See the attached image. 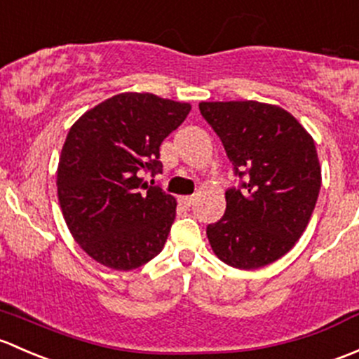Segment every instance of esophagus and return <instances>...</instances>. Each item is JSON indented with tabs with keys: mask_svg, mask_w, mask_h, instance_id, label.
Masks as SVG:
<instances>
[{
	"mask_svg": "<svg viewBox=\"0 0 359 359\" xmlns=\"http://www.w3.org/2000/svg\"><path fill=\"white\" fill-rule=\"evenodd\" d=\"M194 201H195L194 195H183V197H180V198H178L180 204H183V205H187V207L194 204Z\"/></svg>",
	"mask_w": 359,
	"mask_h": 359,
	"instance_id": "obj_1",
	"label": "esophagus"
}]
</instances>
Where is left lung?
Instances as JSON below:
<instances>
[{
    "instance_id": "1",
    "label": "left lung",
    "mask_w": 359,
    "mask_h": 359,
    "mask_svg": "<svg viewBox=\"0 0 359 359\" xmlns=\"http://www.w3.org/2000/svg\"><path fill=\"white\" fill-rule=\"evenodd\" d=\"M243 190L226 191V210L207 226L214 254L228 266L271 264L304 233L321 187L315 140L290 112L271 103L201 102Z\"/></svg>"
}]
</instances>
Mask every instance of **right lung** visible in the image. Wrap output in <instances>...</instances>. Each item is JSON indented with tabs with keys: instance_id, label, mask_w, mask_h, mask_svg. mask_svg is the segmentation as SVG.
Instances as JSON below:
<instances>
[{
	"instance_id": "1",
	"label": "right lung",
	"mask_w": 359,
	"mask_h": 359,
	"mask_svg": "<svg viewBox=\"0 0 359 359\" xmlns=\"http://www.w3.org/2000/svg\"><path fill=\"white\" fill-rule=\"evenodd\" d=\"M191 110L152 93H121L70 128L57 169L70 235L100 264L129 271L154 259L176 216V198L149 187L162 172L158 149Z\"/></svg>"
}]
</instances>
